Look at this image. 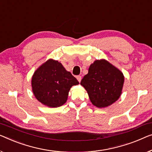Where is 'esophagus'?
<instances>
[{"mask_svg":"<svg viewBox=\"0 0 152 152\" xmlns=\"http://www.w3.org/2000/svg\"><path fill=\"white\" fill-rule=\"evenodd\" d=\"M76 78H77V80H78V82L80 83L81 79H82V77H81V76H76Z\"/></svg>","mask_w":152,"mask_h":152,"instance_id":"esophagus-1","label":"esophagus"}]
</instances>
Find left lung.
<instances>
[{"label":"left lung","mask_w":152,"mask_h":152,"mask_svg":"<svg viewBox=\"0 0 152 152\" xmlns=\"http://www.w3.org/2000/svg\"><path fill=\"white\" fill-rule=\"evenodd\" d=\"M124 83L123 73L106 60L101 59L95 61L90 65L80 85L87 91L93 104L104 108L119 98Z\"/></svg>","instance_id":"1"}]
</instances>
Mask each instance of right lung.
<instances>
[{"label":"right lung","instance_id":"right-lung-1","mask_svg":"<svg viewBox=\"0 0 152 152\" xmlns=\"http://www.w3.org/2000/svg\"><path fill=\"white\" fill-rule=\"evenodd\" d=\"M77 79L58 61L49 59L34 72L31 86L36 99L48 107H59L66 102Z\"/></svg>","mask_w":152,"mask_h":152}]
</instances>
